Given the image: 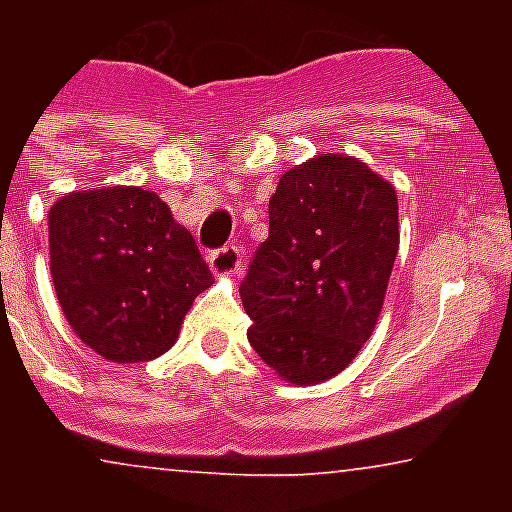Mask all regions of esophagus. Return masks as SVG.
<instances>
[{
    "label": "esophagus",
    "mask_w": 512,
    "mask_h": 512,
    "mask_svg": "<svg viewBox=\"0 0 512 512\" xmlns=\"http://www.w3.org/2000/svg\"><path fill=\"white\" fill-rule=\"evenodd\" d=\"M209 268H212V273H217V276H236V273L244 268V263H241V249L236 247V244L215 249V252L209 255Z\"/></svg>",
    "instance_id": "34e87169"
}]
</instances>
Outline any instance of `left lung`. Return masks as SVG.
Wrapping results in <instances>:
<instances>
[{
	"label": "left lung",
	"mask_w": 512,
	"mask_h": 512,
	"mask_svg": "<svg viewBox=\"0 0 512 512\" xmlns=\"http://www.w3.org/2000/svg\"><path fill=\"white\" fill-rule=\"evenodd\" d=\"M396 252V188L364 162L321 154L284 172L239 287L257 356L295 385L340 374L374 332Z\"/></svg>",
	"instance_id": "8db88e82"
}]
</instances>
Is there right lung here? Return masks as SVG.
Returning <instances> with one entry per match:
<instances>
[{
	"label": "right lung",
	"instance_id": "1",
	"mask_svg": "<svg viewBox=\"0 0 512 512\" xmlns=\"http://www.w3.org/2000/svg\"><path fill=\"white\" fill-rule=\"evenodd\" d=\"M50 271L76 337L119 364L170 350L196 295L215 281L170 207L130 185L52 204Z\"/></svg>",
	"mask_w": 512,
	"mask_h": 512
}]
</instances>
